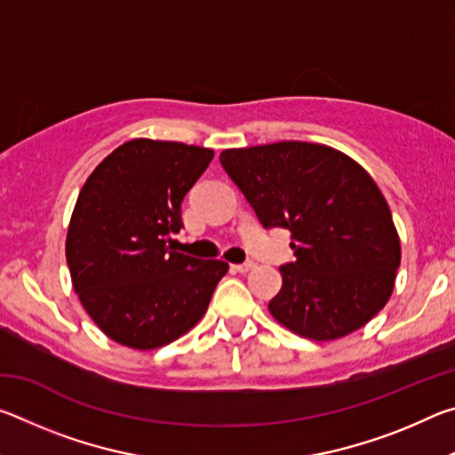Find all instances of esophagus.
<instances>
[{
	"instance_id": "34e87169",
	"label": "esophagus",
	"mask_w": 455,
	"mask_h": 455,
	"mask_svg": "<svg viewBox=\"0 0 455 455\" xmlns=\"http://www.w3.org/2000/svg\"><path fill=\"white\" fill-rule=\"evenodd\" d=\"M230 267H233V271L236 273H249L255 268V263H243V265H230Z\"/></svg>"
}]
</instances>
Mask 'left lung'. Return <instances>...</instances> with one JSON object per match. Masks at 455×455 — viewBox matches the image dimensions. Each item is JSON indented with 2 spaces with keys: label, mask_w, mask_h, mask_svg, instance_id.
Segmentation results:
<instances>
[{
  "label": "left lung",
  "mask_w": 455,
  "mask_h": 455,
  "mask_svg": "<svg viewBox=\"0 0 455 455\" xmlns=\"http://www.w3.org/2000/svg\"><path fill=\"white\" fill-rule=\"evenodd\" d=\"M220 164L267 228L291 230L297 260L281 267L268 311L292 333L335 341L394 292L402 243L379 187L347 154L284 140L227 148Z\"/></svg>",
  "instance_id": "obj_1"
}]
</instances>
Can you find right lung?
Listing matches in <instances>:
<instances>
[{
    "label": "right lung",
    "instance_id": "obj_1",
    "mask_svg": "<svg viewBox=\"0 0 455 455\" xmlns=\"http://www.w3.org/2000/svg\"><path fill=\"white\" fill-rule=\"evenodd\" d=\"M214 152L134 138L100 163L66 236L74 291L100 331L130 349L176 341L203 319L228 263L168 249L180 204Z\"/></svg>",
    "mask_w": 455,
    "mask_h": 455
}]
</instances>
